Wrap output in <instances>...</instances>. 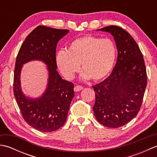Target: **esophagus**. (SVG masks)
<instances>
[{
  "label": "esophagus",
  "instance_id": "1",
  "mask_svg": "<svg viewBox=\"0 0 157 157\" xmlns=\"http://www.w3.org/2000/svg\"><path fill=\"white\" fill-rule=\"evenodd\" d=\"M83 88H83L82 86H76L74 87V91L75 92H79V91L82 90Z\"/></svg>",
  "mask_w": 157,
  "mask_h": 157
}]
</instances>
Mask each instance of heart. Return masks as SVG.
<instances>
[{"label":"heart","instance_id":"heart-1","mask_svg":"<svg viewBox=\"0 0 157 157\" xmlns=\"http://www.w3.org/2000/svg\"><path fill=\"white\" fill-rule=\"evenodd\" d=\"M115 58L116 47L111 40L87 35L72 41L67 51H60L56 63L67 79L73 78L81 65L83 79L99 82L111 73Z\"/></svg>","mask_w":157,"mask_h":157}]
</instances>
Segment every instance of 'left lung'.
I'll return each mask as SVG.
<instances>
[{"label": "left lung", "mask_w": 157, "mask_h": 157, "mask_svg": "<svg viewBox=\"0 0 157 157\" xmlns=\"http://www.w3.org/2000/svg\"><path fill=\"white\" fill-rule=\"evenodd\" d=\"M97 30L113 36L118 55L111 75L92 86L96 97L93 111L101 124L117 128L134 119L140 109L147 84L144 61L137 43L125 29L110 25Z\"/></svg>", "instance_id": "8db88e82"}]
</instances>
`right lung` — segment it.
I'll return each mask as SVG.
<instances>
[{
	"label": "right lung",
	"mask_w": 157,
	"mask_h": 157,
	"mask_svg": "<svg viewBox=\"0 0 157 157\" xmlns=\"http://www.w3.org/2000/svg\"><path fill=\"white\" fill-rule=\"evenodd\" d=\"M69 32L39 25L26 37L17 56L13 82L15 98L23 119L38 131L51 132L61 128L74 97L73 83L62 79L56 71V44ZM32 60L45 63L49 72L45 91L36 99L26 97L21 86L22 65Z\"/></svg>",
	"instance_id": "right-lung-1"
}]
</instances>
